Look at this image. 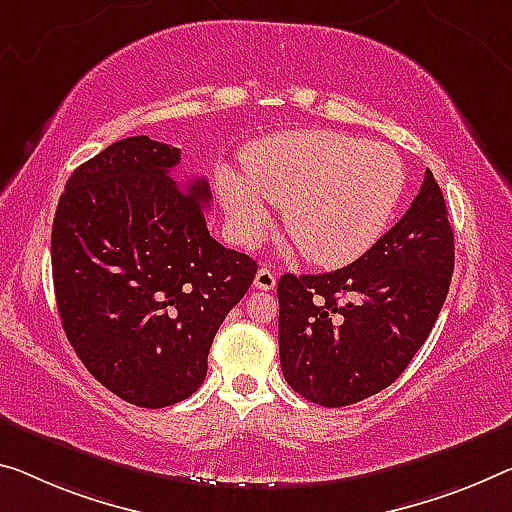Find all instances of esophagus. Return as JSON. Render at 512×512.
I'll list each match as a JSON object with an SVG mask.
<instances>
[{"label":"esophagus","mask_w":512,"mask_h":512,"mask_svg":"<svg viewBox=\"0 0 512 512\" xmlns=\"http://www.w3.org/2000/svg\"><path fill=\"white\" fill-rule=\"evenodd\" d=\"M254 286L258 290H274V286H277V277H274V272L270 270V267H261V270L256 272V279H254Z\"/></svg>","instance_id":"1"}]
</instances>
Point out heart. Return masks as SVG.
<instances>
[{"instance_id":"b5f03b06","label":"heart","mask_w":512,"mask_h":512,"mask_svg":"<svg viewBox=\"0 0 512 512\" xmlns=\"http://www.w3.org/2000/svg\"><path fill=\"white\" fill-rule=\"evenodd\" d=\"M245 180L231 171L217 192L240 240L251 242L267 224V203L283 206V226L304 258L348 265L364 256L396 212L405 190L398 153L380 141L332 130H290L249 146Z\"/></svg>"}]
</instances>
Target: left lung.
I'll list each match as a JSON object with an SVG mask.
<instances>
[{
  "label": "left lung",
  "mask_w": 512,
  "mask_h": 512,
  "mask_svg": "<svg viewBox=\"0 0 512 512\" xmlns=\"http://www.w3.org/2000/svg\"><path fill=\"white\" fill-rule=\"evenodd\" d=\"M453 231L432 171L410 210L355 263L283 274L281 371L316 405L345 407L387 389L426 343L453 274Z\"/></svg>",
  "instance_id": "8db88e82"
}]
</instances>
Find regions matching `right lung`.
<instances>
[{"instance_id":"add662e5","label":"right lung","mask_w":512,"mask_h":512,"mask_svg":"<svg viewBox=\"0 0 512 512\" xmlns=\"http://www.w3.org/2000/svg\"><path fill=\"white\" fill-rule=\"evenodd\" d=\"M180 148L107 146L68 178L52 224L61 325L89 373L137 407L201 387L219 325L256 261L210 238L206 178L176 180Z\"/></svg>"}]
</instances>
